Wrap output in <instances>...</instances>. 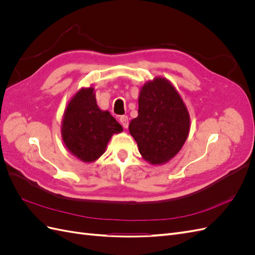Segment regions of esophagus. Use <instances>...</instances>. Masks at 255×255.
I'll return each mask as SVG.
<instances>
[{
    "mask_svg": "<svg viewBox=\"0 0 255 255\" xmlns=\"http://www.w3.org/2000/svg\"><path fill=\"white\" fill-rule=\"evenodd\" d=\"M119 120H120L121 126L125 128H128V116H121Z\"/></svg>",
    "mask_w": 255,
    "mask_h": 255,
    "instance_id": "34e87169",
    "label": "esophagus"
}]
</instances>
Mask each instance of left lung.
Here are the masks:
<instances>
[{"label":"left lung","instance_id":"left-lung-1","mask_svg":"<svg viewBox=\"0 0 255 255\" xmlns=\"http://www.w3.org/2000/svg\"><path fill=\"white\" fill-rule=\"evenodd\" d=\"M187 107L173 85L165 78L146 82L138 97V116L129 122L143 159L163 165L182 149L189 133Z\"/></svg>","mask_w":255,"mask_h":255}]
</instances>
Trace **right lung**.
<instances>
[{
    "label": "right lung",
    "instance_id": "1",
    "mask_svg": "<svg viewBox=\"0 0 255 255\" xmlns=\"http://www.w3.org/2000/svg\"><path fill=\"white\" fill-rule=\"evenodd\" d=\"M122 130L109 111L99 109L94 87L76 92L61 121V138L66 148L84 163L97 160L105 152L112 136Z\"/></svg>",
    "mask_w": 255,
    "mask_h": 255
}]
</instances>
